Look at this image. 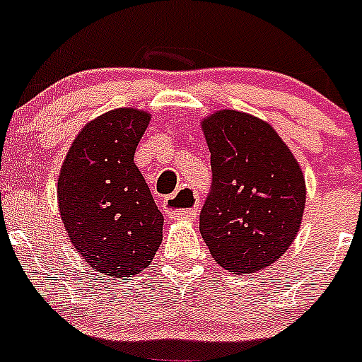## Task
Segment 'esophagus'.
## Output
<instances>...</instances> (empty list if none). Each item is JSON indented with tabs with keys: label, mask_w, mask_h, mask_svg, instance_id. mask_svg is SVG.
I'll use <instances>...</instances> for the list:
<instances>
[{
	"label": "esophagus",
	"mask_w": 362,
	"mask_h": 362,
	"mask_svg": "<svg viewBox=\"0 0 362 362\" xmlns=\"http://www.w3.org/2000/svg\"><path fill=\"white\" fill-rule=\"evenodd\" d=\"M183 204H188L189 209H179L178 206ZM163 204H165L166 212L170 214L174 219H194L197 216V196L192 188H179L172 196L165 197Z\"/></svg>",
	"instance_id": "1"
}]
</instances>
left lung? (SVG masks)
Listing matches in <instances>:
<instances>
[{
  "mask_svg": "<svg viewBox=\"0 0 362 362\" xmlns=\"http://www.w3.org/2000/svg\"><path fill=\"white\" fill-rule=\"evenodd\" d=\"M201 127L212 165L201 235L228 272L270 267L288 250L305 212L299 163L270 124L245 112L217 110Z\"/></svg>",
  "mask_w": 362,
  "mask_h": 362,
  "instance_id": "obj_1",
  "label": "left lung"
}]
</instances>
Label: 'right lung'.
<instances>
[{"mask_svg": "<svg viewBox=\"0 0 362 362\" xmlns=\"http://www.w3.org/2000/svg\"><path fill=\"white\" fill-rule=\"evenodd\" d=\"M148 112L116 108L78 134L57 179V204L78 254L108 277H132L163 241V214L134 163Z\"/></svg>", "mask_w": 362, "mask_h": 362, "instance_id": "add662e5", "label": "right lung"}]
</instances>
